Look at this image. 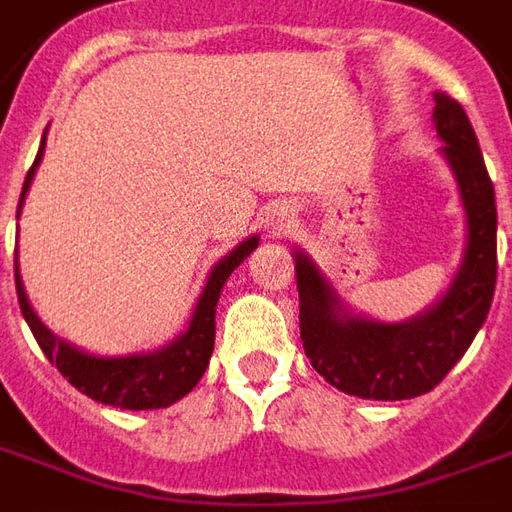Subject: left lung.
Listing matches in <instances>:
<instances>
[{
    "label": "left lung",
    "mask_w": 512,
    "mask_h": 512,
    "mask_svg": "<svg viewBox=\"0 0 512 512\" xmlns=\"http://www.w3.org/2000/svg\"><path fill=\"white\" fill-rule=\"evenodd\" d=\"M435 132L466 210V249L455 280L421 316L399 324L349 313L305 252L296 257L299 330L324 380L360 399H413L452 371L488 318L496 288V196L480 144L457 99L435 94Z\"/></svg>",
    "instance_id": "8db88e82"
}]
</instances>
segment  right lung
<instances>
[{
    "instance_id": "1",
    "label": "right lung",
    "mask_w": 512,
    "mask_h": 512,
    "mask_svg": "<svg viewBox=\"0 0 512 512\" xmlns=\"http://www.w3.org/2000/svg\"><path fill=\"white\" fill-rule=\"evenodd\" d=\"M46 132L38 157L27 171V180L21 188L19 213L24 205V196L30 191V182L35 177V169L44 157ZM16 213V219H19ZM260 244V238L252 235L244 244H238L230 255L221 257L207 277L205 288L199 293V302L194 307V316L188 321V330L177 335L174 341L166 343L157 352H141V355H119L102 357L88 355L77 346H71L63 338H57L55 332L46 327L41 318L35 316L24 282L19 274V257H16V293H19L21 313L24 321L30 324L32 335L38 346L44 349L49 363L57 366V371L85 396H91L102 405L121 407V410H157V407L174 405L185 393L196 388V382L202 380L210 355H213V343H216V305H219L221 288L230 280V274L244 263Z\"/></svg>"
}]
</instances>
